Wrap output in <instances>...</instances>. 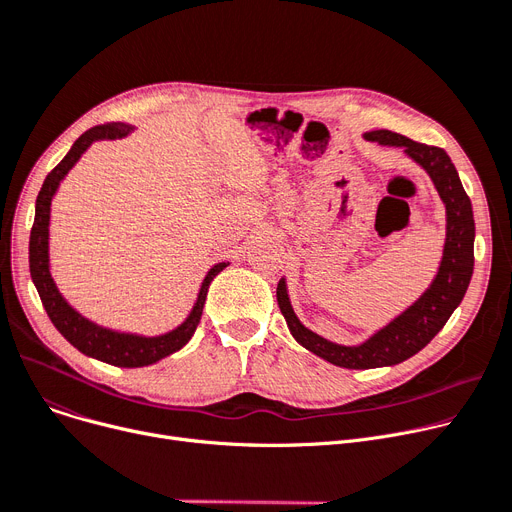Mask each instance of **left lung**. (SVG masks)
Masks as SVG:
<instances>
[{
    "instance_id": "left-lung-1",
    "label": "left lung",
    "mask_w": 512,
    "mask_h": 512,
    "mask_svg": "<svg viewBox=\"0 0 512 512\" xmlns=\"http://www.w3.org/2000/svg\"><path fill=\"white\" fill-rule=\"evenodd\" d=\"M364 138L382 146L403 148V153L430 175L446 210V237L438 273L430 287L407 310L359 345H339L310 330L297 318L287 281L281 277L277 302L293 339L326 362L349 370L395 366L422 351L440 333L450 314L459 308L473 275V208L450 157L438 146L415 142L388 130H374L364 134Z\"/></svg>"
}]
</instances>
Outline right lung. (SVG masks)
Wrapping results in <instances>:
<instances>
[{"label":"right lung","mask_w":512,"mask_h":512,"mask_svg":"<svg viewBox=\"0 0 512 512\" xmlns=\"http://www.w3.org/2000/svg\"><path fill=\"white\" fill-rule=\"evenodd\" d=\"M136 128L130 124H105L86 130L68 150V155L59 161V165L45 177L43 188L37 196L35 204V223L30 231V244H28V264H30V277L39 291L43 308L51 318L53 326L64 335V339L74 345L80 353L99 359L109 366L117 368H142L161 362L163 357L186 347V343L196 333V326L200 324V316L204 310L206 293L213 281L229 262H217L208 268V273L202 279L198 289V297L182 324L167 330L163 335L146 337L138 333H124V330L107 328L95 320L80 314L74 306L68 304V299L59 291L49 264V225H51V204L59 190V184L70 169L80 161L86 150L99 140H117L126 138Z\"/></svg>","instance_id":"1"}]
</instances>
